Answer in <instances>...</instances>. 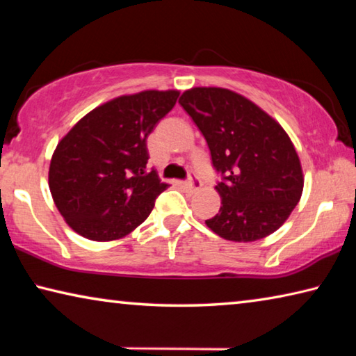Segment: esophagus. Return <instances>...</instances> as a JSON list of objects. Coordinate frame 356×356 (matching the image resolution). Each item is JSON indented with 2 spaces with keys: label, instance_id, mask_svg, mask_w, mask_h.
I'll list each match as a JSON object with an SVG mask.
<instances>
[{
  "label": "esophagus",
  "instance_id": "esophagus-1",
  "mask_svg": "<svg viewBox=\"0 0 356 356\" xmlns=\"http://www.w3.org/2000/svg\"><path fill=\"white\" fill-rule=\"evenodd\" d=\"M201 186H202V182H201V179L196 176V174H191L190 179L185 182V188L190 190L191 193L197 191V190L201 188Z\"/></svg>",
  "mask_w": 356,
  "mask_h": 356
}]
</instances>
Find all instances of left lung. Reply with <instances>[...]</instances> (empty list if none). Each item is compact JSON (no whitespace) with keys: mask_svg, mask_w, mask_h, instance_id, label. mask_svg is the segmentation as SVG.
I'll return each instance as SVG.
<instances>
[{"mask_svg":"<svg viewBox=\"0 0 356 356\" xmlns=\"http://www.w3.org/2000/svg\"><path fill=\"white\" fill-rule=\"evenodd\" d=\"M179 104L207 141L221 182L220 212L206 225L231 242H254L280 229L303 191V171L284 129L243 95L193 88Z\"/></svg>","mask_w":356,"mask_h":356,"instance_id":"left-lung-1","label":"left lung"}]
</instances>
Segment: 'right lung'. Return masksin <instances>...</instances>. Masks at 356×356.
<instances>
[{
	"mask_svg": "<svg viewBox=\"0 0 356 356\" xmlns=\"http://www.w3.org/2000/svg\"><path fill=\"white\" fill-rule=\"evenodd\" d=\"M179 91L120 95L94 108L58 143L48 185L59 213L84 238L110 242L147 218L168 188L146 171L147 136Z\"/></svg>",
	"mask_w": 356,
	"mask_h": 356,
	"instance_id": "obj_1",
	"label": "right lung"
}]
</instances>
